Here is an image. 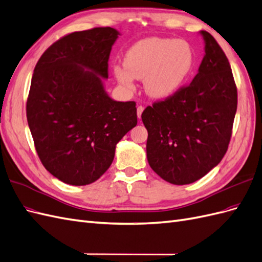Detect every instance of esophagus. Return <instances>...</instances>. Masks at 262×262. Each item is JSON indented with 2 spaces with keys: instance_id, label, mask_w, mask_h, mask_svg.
Wrapping results in <instances>:
<instances>
[{
  "instance_id": "34e87169",
  "label": "esophagus",
  "mask_w": 262,
  "mask_h": 262,
  "mask_svg": "<svg viewBox=\"0 0 262 262\" xmlns=\"http://www.w3.org/2000/svg\"><path fill=\"white\" fill-rule=\"evenodd\" d=\"M143 110H144V108L142 107V105H139L138 109H137V115H138V118H139V119H141V115H142Z\"/></svg>"
}]
</instances>
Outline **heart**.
Instances as JSON below:
<instances>
[{"label": "heart", "instance_id": "heart-1", "mask_svg": "<svg viewBox=\"0 0 262 262\" xmlns=\"http://www.w3.org/2000/svg\"><path fill=\"white\" fill-rule=\"evenodd\" d=\"M193 63V49L185 40L150 37L137 41L126 51L124 68L115 66L114 75L125 89L134 88L133 79L143 80L148 97L164 99L181 88Z\"/></svg>", "mask_w": 262, "mask_h": 262}]
</instances>
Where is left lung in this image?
I'll use <instances>...</instances> for the list:
<instances>
[{"mask_svg":"<svg viewBox=\"0 0 262 262\" xmlns=\"http://www.w3.org/2000/svg\"><path fill=\"white\" fill-rule=\"evenodd\" d=\"M205 55L187 87L147 107L146 158L164 181L185 185L202 179L227 151L237 111L229 61L215 38L201 31Z\"/></svg>","mask_w":262,"mask_h":262,"instance_id":"obj_1","label":"left lung"}]
</instances>
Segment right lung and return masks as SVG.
I'll return each mask as SVG.
<instances>
[{"label":"right lung","mask_w":262,"mask_h":262,"mask_svg":"<svg viewBox=\"0 0 262 262\" xmlns=\"http://www.w3.org/2000/svg\"><path fill=\"white\" fill-rule=\"evenodd\" d=\"M119 35L112 27L66 35L34 69L26 117L35 148L47 171L69 185L100 178L138 123L136 102L114 100L103 84Z\"/></svg>","instance_id":"obj_1"}]
</instances>
